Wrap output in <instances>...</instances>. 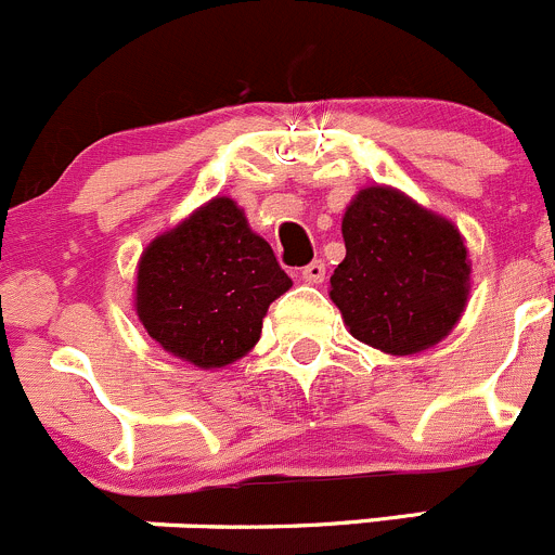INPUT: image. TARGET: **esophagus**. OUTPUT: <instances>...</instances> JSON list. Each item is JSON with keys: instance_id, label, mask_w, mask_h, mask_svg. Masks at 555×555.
<instances>
[{"instance_id": "obj_1", "label": "esophagus", "mask_w": 555, "mask_h": 555, "mask_svg": "<svg viewBox=\"0 0 555 555\" xmlns=\"http://www.w3.org/2000/svg\"><path fill=\"white\" fill-rule=\"evenodd\" d=\"M324 274H326V267H324V261H310L308 267H302V281L305 283H321L324 281Z\"/></svg>"}]
</instances>
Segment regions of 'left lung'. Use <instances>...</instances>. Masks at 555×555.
Listing matches in <instances>:
<instances>
[{
  "label": "left lung",
  "mask_w": 555,
  "mask_h": 555,
  "mask_svg": "<svg viewBox=\"0 0 555 555\" xmlns=\"http://www.w3.org/2000/svg\"><path fill=\"white\" fill-rule=\"evenodd\" d=\"M346 258L330 299L357 340L409 357L444 340L472 294L463 234L389 184H367L343 215Z\"/></svg>",
  "instance_id": "8db88e82"
}]
</instances>
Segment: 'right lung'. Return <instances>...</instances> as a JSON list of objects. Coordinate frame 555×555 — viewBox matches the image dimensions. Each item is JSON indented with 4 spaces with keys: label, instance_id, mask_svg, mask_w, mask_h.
Here are the masks:
<instances>
[{
    "label": "right lung",
    "instance_id": "add662e5",
    "mask_svg": "<svg viewBox=\"0 0 555 555\" xmlns=\"http://www.w3.org/2000/svg\"><path fill=\"white\" fill-rule=\"evenodd\" d=\"M288 288L292 278L245 209L215 195L144 247L133 308L163 351L218 371L256 346L269 305Z\"/></svg>",
    "mask_w": 555,
    "mask_h": 555
}]
</instances>
